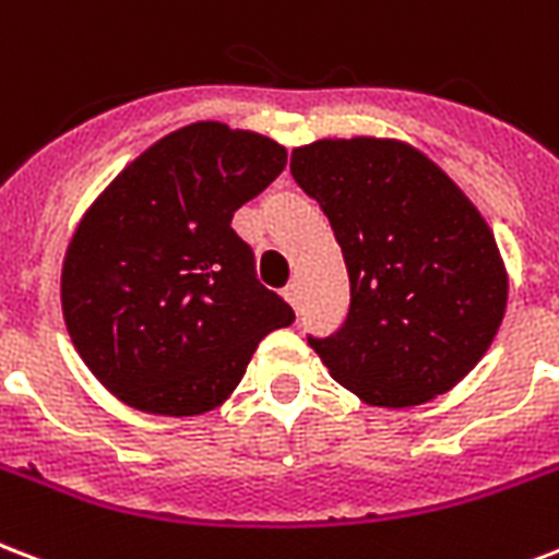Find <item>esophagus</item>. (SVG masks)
Instances as JSON below:
<instances>
[{
    "mask_svg": "<svg viewBox=\"0 0 559 559\" xmlns=\"http://www.w3.org/2000/svg\"><path fill=\"white\" fill-rule=\"evenodd\" d=\"M284 298H287L289 305H293V310H296V313H298V308H301V287H298L296 281H293V284H289V287L284 289Z\"/></svg>",
    "mask_w": 559,
    "mask_h": 559,
    "instance_id": "1",
    "label": "esophagus"
}]
</instances>
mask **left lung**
Returning a JSON list of instances; mask_svg holds the SVG:
<instances>
[{
	"label": "left lung",
	"instance_id": "obj_1",
	"mask_svg": "<svg viewBox=\"0 0 559 559\" xmlns=\"http://www.w3.org/2000/svg\"><path fill=\"white\" fill-rule=\"evenodd\" d=\"M289 173L317 199L348 272L346 322L308 336L328 372L378 407L463 381L504 319L507 272L478 207L399 140H317Z\"/></svg>",
	"mask_w": 559,
	"mask_h": 559
}]
</instances>
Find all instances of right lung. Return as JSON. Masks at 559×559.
<instances>
[{
  "label": "right lung",
  "mask_w": 559,
  "mask_h": 559,
  "mask_svg": "<svg viewBox=\"0 0 559 559\" xmlns=\"http://www.w3.org/2000/svg\"><path fill=\"white\" fill-rule=\"evenodd\" d=\"M284 166L275 140L193 122L128 164L84 213L63 258V319L117 399L160 416L211 411L263 336L296 319L231 228Z\"/></svg>",
  "instance_id": "obj_1"
}]
</instances>
